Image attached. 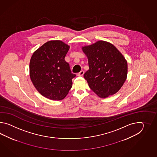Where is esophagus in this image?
Here are the masks:
<instances>
[{
	"label": "esophagus",
	"instance_id": "1",
	"mask_svg": "<svg viewBox=\"0 0 157 157\" xmlns=\"http://www.w3.org/2000/svg\"><path fill=\"white\" fill-rule=\"evenodd\" d=\"M84 74V71H81L79 73L77 74V76H82Z\"/></svg>",
	"mask_w": 157,
	"mask_h": 157
}]
</instances>
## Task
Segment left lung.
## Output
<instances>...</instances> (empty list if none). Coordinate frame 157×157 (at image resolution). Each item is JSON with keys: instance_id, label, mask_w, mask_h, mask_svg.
<instances>
[{"instance_id": "8db88e82", "label": "left lung", "mask_w": 157, "mask_h": 157, "mask_svg": "<svg viewBox=\"0 0 157 157\" xmlns=\"http://www.w3.org/2000/svg\"><path fill=\"white\" fill-rule=\"evenodd\" d=\"M88 59L89 70L84 74L90 89L101 98L117 93L127 75V62L116 47L100 40L82 47Z\"/></svg>"}]
</instances>
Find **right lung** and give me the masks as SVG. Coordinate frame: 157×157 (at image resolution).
Segmentation results:
<instances>
[{
  "label": "right lung",
  "instance_id": "obj_1",
  "mask_svg": "<svg viewBox=\"0 0 157 157\" xmlns=\"http://www.w3.org/2000/svg\"><path fill=\"white\" fill-rule=\"evenodd\" d=\"M70 46L60 40H51L34 52L30 62V76L38 92L50 100L66 97L72 85L69 64L66 62Z\"/></svg>",
  "mask_w": 157,
  "mask_h": 157
}]
</instances>
